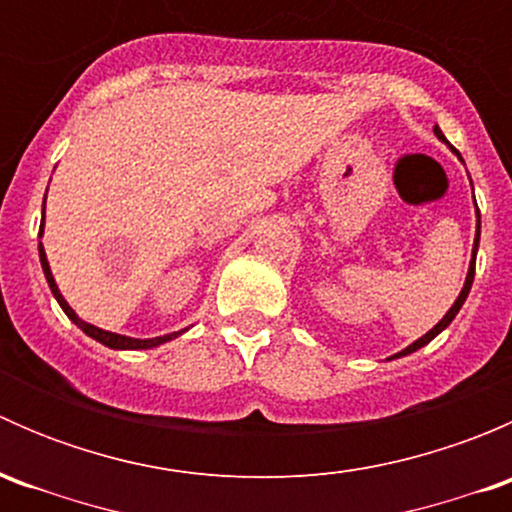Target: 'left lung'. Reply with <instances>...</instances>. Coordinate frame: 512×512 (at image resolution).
Returning <instances> with one entry per match:
<instances>
[{
  "instance_id": "1",
  "label": "left lung",
  "mask_w": 512,
  "mask_h": 512,
  "mask_svg": "<svg viewBox=\"0 0 512 512\" xmlns=\"http://www.w3.org/2000/svg\"><path fill=\"white\" fill-rule=\"evenodd\" d=\"M433 133H436V138H438V141H443V143H446V146H448V148H451V151H453V146H451V143H448V141H446V136H443V133H441V128H438V126H433ZM456 156H458V153H456ZM458 158H461V156H458ZM471 185H473V183H471ZM478 242H480V210H478V205H476V237H473V252H471V265H468V275H466V282H463V289H461V294H458V297H456V302H453V307H451V309H448V312H446V314H443V319H441V322H438V324H436V327H433V329H428V332H426V334H423V337H421V339H416V342H414V344H409V347H406V349H401V352H399V354L389 356V361H391V359H399V356H409V354H414V352H418V349H421V347H426V344H428V342H431V339H436V337H438V334H441V332H443V329H446V327H448V324H451V322H453V319H456V314H458V312H461L463 302H466L468 292H471V285H473V277H476V255H478Z\"/></svg>"
}]
</instances>
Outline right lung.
Wrapping results in <instances>:
<instances>
[{
	"instance_id": "1",
	"label": "right lung",
	"mask_w": 512,
	"mask_h": 512,
	"mask_svg": "<svg viewBox=\"0 0 512 512\" xmlns=\"http://www.w3.org/2000/svg\"><path fill=\"white\" fill-rule=\"evenodd\" d=\"M44 208H46V195H44ZM44 213V210H41ZM44 235V218H41V225H39V237ZM39 260H41V270H44V277L46 282H49V289L51 294H54V299L59 302V307L64 309L66 317L71 319V322L76 324V327L81 329V332L86 334V337L96 339L98 344H103V347L108 349H153V347H160V344L170 342V339L180 337L183 332H188V329H180V332H170V334H163V337H153V339H136V337H126V334H116V332H106V329L101 327H94V324L84 322V319L79 317V314L74 312V309L69 307V302L64 299V294H61L59 285H56L54 275H51V267H49V260H46V252H44V245L39 242Z\"/></svg>"
}]
</instances>
